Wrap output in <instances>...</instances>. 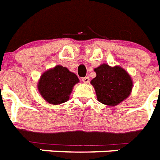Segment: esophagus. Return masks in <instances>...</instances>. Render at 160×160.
Returning <instances> with one entry per match:
<instances>
[{"instance_id":"34e87169","label":"esophagus","mask_w":160,"mask_h":160,"mask_svg":"<svg viewBox=\"0 0 160 160\" xmlns=\"http://www.w3.org/2000/svg\"><path fill=\"white\" fill-rule=\"evenodd\" d=\"M89 80H90V79H89L88 77H85V78H82V81L84 83H88V82H89Z\"/></svg>"}]
</instances>
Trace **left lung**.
<instances>
[{
  "label": "left lung",
  "mask_w": 160,
  "mask_h": 160,
  "mask_svg": "<svg viewBox=\"0 0 160 160\" xmlns=\"http://www.w3.org/2000/svg\"><path fill=\"white\" fill-rule=\"evenodd\" d=\"M94 71L97 76L91 84L94 87L98 100L102 104L116 107L130 96L133 82L124 68L102 63Z\"/></svg>",
  "instance_id": "obj_1"
}]
</instances>
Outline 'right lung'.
<instances>
[{
	"label": "right lung",
	"instance_id": "obj_1",
	"mask_svg": "<svg viewBox=\"0 0 160 160\" xmlns=\"http://www.w3.org/2000/svg\"><path fill=\"white\" fill-rule=\"evenodd\" d=\"M79 82L78 78L67 68L57 65L42 74L38 90L44 100L53 105L67 102L72 88Z\"/></svg>",
	"mask_w": 160,
	"mask_h": 160
}]
</instances>
